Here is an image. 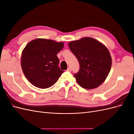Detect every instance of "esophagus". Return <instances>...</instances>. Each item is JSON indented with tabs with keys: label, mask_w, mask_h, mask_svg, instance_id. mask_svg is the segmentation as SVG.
<instances>
[{
	"label": "esophagus",
	"mask_w": 134,
	"mask_h": 134,
	"mask_svg": "<svg viewBox=\"0 0 134 134\" xmlns=\"http://www.w3.org/2000/svg\"><path fill=\"white\" fill-rule=\"evenodd\" d=\"M67 71H71V69L70 67H68V69H67Z\"/></svg>",
	"instance_id": "esophagus-1"
}]
</instances>
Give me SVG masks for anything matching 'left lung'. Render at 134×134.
<instances>
[{
    "mask_svg": "<svg viewBox=\"0 0 134 134\" xmlns=\"http://www.w3.org/2000/svg\"><path fill=\"white\" fill-rule=\"evenodd\" d=\"M68 45L80 64L79 71L74 74L79 86L92 90L102 84L112 65L111 56L106 46L89 37L71 41Z\"/></svg>",
    "mask_w": 134,
    "mask_h": 134,
    "instance_id": "1",
    "label": "left lung"
}]
</instances>
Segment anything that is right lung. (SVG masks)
Listing matches in <instances>:
<instances>
[{
    "label": "right lung",
    "instance_id": "right-lung-1",
    "mask_svg": "<svg viewBox=\"0 0 134 134\" xmlns=\"http://www.w3.org/2000/svg\"><path fill=\"white\" fill-rule=\"evenodd\" d=\"M64 45L63 42L45 38H36L27 44L22 52L21 67L32 85L45 89L58 80L64 71L58 66L57 54Z\"/></svg>",
    "mask_w": 134,
    "mask_h": 134
}]
</instances>
